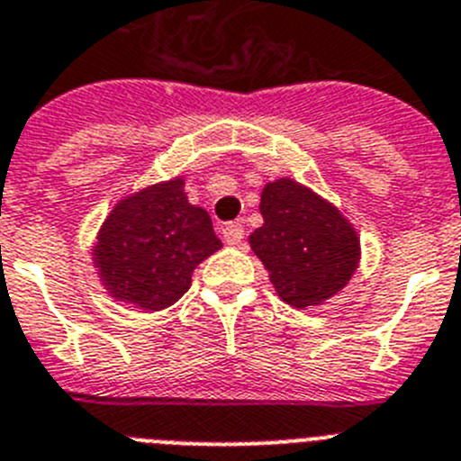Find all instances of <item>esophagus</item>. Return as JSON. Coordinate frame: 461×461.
Masks as SVG:
<instances>
[{
  "mask_svg": "<svg viewBox=\"0 0 461 461\" xmlns=\"http://www.w3.org/2000/svg\"><path fill=\"white\" fill-rule=\"evenodd\" d=\"M222 239H225L227 246H239L243 240V225L240 222H230V225L222 227Z\"/></svg>",
  "mask_w": 461,
  "mask_h": 461,
  "instance_id": "34e87169",
  "label": "esophagus"
}]
</instances>
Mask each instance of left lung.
Returning a JSON list of instances; mask_svg holds the SVG:
<instances>
[{
    "label": "left lung",
    "instance_id": "8db88e82",
    "mask_svg": "<svg viewBox=\"0 0 461 461\" xmlns=\"http://www.w3.org/2000/svg\"><path fill=\"white\" fill-rule=\"evenodd\" d=\"M264 225L248 236L273 289L292 308H312L349 285L360 236L333 202L282 176L261 188Z\"/></svg>",
    "mask_w": 461,
    "mask_h": 461
}]
</instances>
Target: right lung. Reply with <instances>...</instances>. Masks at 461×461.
<instances>
[{
	"label": "right lung",
	"mask_w": 461,
	"mask_h": 461,
	"mask_svg": "<svg viewBox=\"0 0 461 461\" xmlns=\"http://www.w3.org/2000/svg\"><path fill=\"white\" fill-rule=\"evenodd\" d=\"M221 248L211 215L190 204L185 179L174 176L112 206L91 259L114 301L158 312L188 292L194 268Z\"/></svg>",
	"instance_id": "right-lung-1"
}]
</instances>
